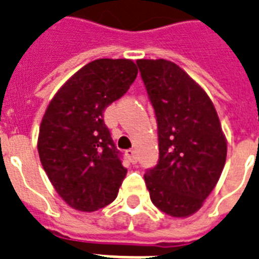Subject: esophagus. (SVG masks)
I'll use <instances>...</instances> for the list:
<instances>
[{
    "label": "esophagus",
    "instance_id": "34e87169",
    "mask_svg": "<svg viewBox=\"0 0 259 259\" xmlns=\"http://www.w3.org/2000/svg\"><path fill=\"white\" fill-rule=\"evenodd\" d=\"M125 157L128 158V161L131 162V163H136V162H138L136 151L135 150H132V148H130V150H127V151H125Z\"/></svg>",
    "mask_w": 259,
    "mask_h": 259
}]
</instances>
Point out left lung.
<instances>
[{"label": "left lung", "instance_id": "left-lung-1", "mask_svg": "<svg viewBox=\"0 0 259 259\" xmlns=\"http://www.w3.org/2000/svg\"><path fill=\"white\" fill-rule=\"evenodd\" d=\"M157 117L158 163L144 181L158 209L186 218L202 202L223 171L227 143L206 93L176 63L136 61Z\"/></svg>", "mask_w": 259, "mask_h": 259}]
</instances>
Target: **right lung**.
Listing matches in <instances>:
<instances>
[{
  "mask_svg": "<svg viewBox=\"0 0 259 259\" xmlns=\"http://www.w3.org/2000/svg\"><path fill=\"white\" fill-rule=\"evenodd\" d=\"M138 69L128 59H97L74 74L50 102L40 124V162L58 194L74 209L97 211L119 193L127 169L104 123Z\"/></svg>",
  "mask_w": 259,
  "mask_h": 259,
  "instance_id": "right-lung-1",
  "label": "right lung"
}]
</instances>
